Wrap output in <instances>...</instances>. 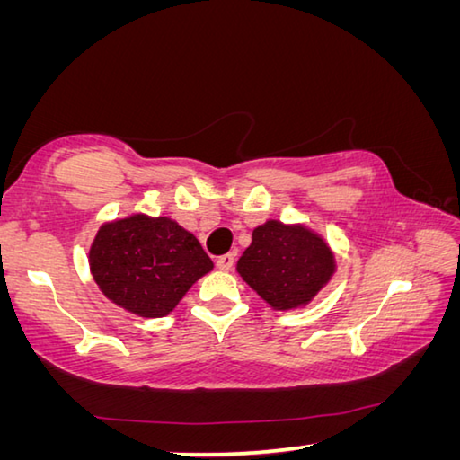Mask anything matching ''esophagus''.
<instances>
[{
	"mask_svg": "<svg viewBox=\"0 0 460 460\" xmlns=\"http://www.w3.org/2000/svg\"><path fill=\"white\" fill-rule=\"evenodd\" d=\"M233 263H235V255L225 253L219 260H217V268H219L221 271H229L233 268Z\"/></svg>",
	"mask_w": 460,
	"mask_h": 460,
	"instance_id": "obj_1",
	"label": "esophagus"
}]
</instances>
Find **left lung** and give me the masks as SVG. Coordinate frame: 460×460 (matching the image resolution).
I'll return each mask as SVG.
<instances>
[{
  "mask_svg": "<svg viewBox=\"0 0 460 460\" xmlns=\"http://www.w3.org/2000/svg\"><path fill=\"white\" fill-rule=\"evenodd\" d=\"M337 271V258L321 233L305 223L268 219L252 233L237 274L279 313L308 306Z\"/></svg>",
  "mask_w": 460,
  "mask_h": 460,
  "instance_id": "left-lung-1",
  "label": "left lung"
}]
</instances>
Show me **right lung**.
<instances>
[{
	"mask_svg": "<svg viewBox=\"0 0 460 460\" xmlns=\"http://www.w3.org/2000/svg\"><path fill=\"white\" fill-rule=\"evenodd\" d=\"M89 270L113 305L162 318L213 270V261L174 219L134 213L101 225L89 247Z\"/></svg>",
	"mask_w": 460,
	"mask_h": 460,
	"instance_id": "right-lung-1",
	"label": "right lung"
}]
</instances>
